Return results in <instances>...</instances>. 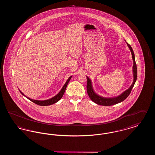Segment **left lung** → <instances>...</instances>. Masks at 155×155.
<instances>
[{
	"mask_svg": "<svg viewBox=\"0 0 155 155\" xmlns=\"http://www.w3.org/2000/svg\"><path fill=\"white\" fill-rule=\"evenodd\" d=\"M128 45V48H130L131 54H132V57H133V61H134V65H133V75H134V81H133V84L131 85V87L124 91L122 94L120 95L115 97H111V98H105L101 96L97 95L95 93L94 91L92 86V83L90 79L88 77H87V93L90 99L95 103L102 105V106H112L114 104H116L117 103H120L123 101H124L125 99L128 96V95L130 94L132 89L133 88V87L135 83V81L137 80V64L135 63V55L133 51V49L130 45L128 44L127 43Z\"/></svg>",
	"mask_w": 155,
	"mask_h": 155,
	"instance_id": "1",
	"label": "left lung"
}]
</instances>
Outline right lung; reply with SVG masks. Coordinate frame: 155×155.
Segmentation results:
<instances>
[{"instance_id": "1", "label": "right lung", "mask_w": 155, "mask_h": 155, "mask_svg": "<svg viewBox=\"0 0 155 155\" xmlns=\"http://www.w3.org/2000/svg\"><path fill=\"white\" fill-rule=\"evenodd\" d=\"M71 77H72V76H71V77H70L68 78V79L67 80L66 84H64V85L63 86V87L61 89V91H60V92H59L58 95H56V96L53 97L51 99H48V100H45V101H37V100L31 99H30L29 97L25 96L20 91V92L21 93L22 95H23L24 96H25V97H27L31 102H32L37 104L38 105H39V106H49V105H51V104H54V103L58 102L59 100L62 97V96H63V95H64V92H65V91H66V89L67 84H68V83L69 82L70 79L71 78Z\"/></svg>"}]
</instances>
